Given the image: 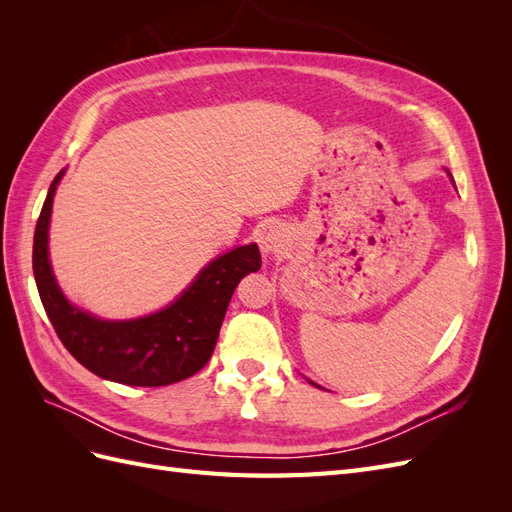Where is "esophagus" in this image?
<instances>
[{
  "mask_svg": "<svg viewBox=\"0 0 512 512\" xmlns=\"http://www.w3.org/2000/svg\"><path fill=\"white\" fill-rule=\"evenodd\" d=\"M256 239H258L262 254H275L286 241V230L280 224L267 222L258 228Z\"/></svg>",
  "mask_w": 512,
  "mask_h": 512,
  "instance_id": "obj_1",
  "label": "esophagus"
}]
</instances>
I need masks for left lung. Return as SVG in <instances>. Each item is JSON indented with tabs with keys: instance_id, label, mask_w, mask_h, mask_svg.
Returning <instances> with one entry per match:
<instances>
[{
	"instance_id": "8db88e82",
	"label": "left lung",
	"mask_w": 512,
	"mask_h": 512,
	"mask_svg": "<svg viewBox=\"0 0 512 512\" xmlns=\"http://www.w3.org/2000/svg\"><path fill=\"white\" fill-rule=\"evenodd\" d=\"M448 175H451V173H448ZM453 183H455V181H453ZM312 384H314V382H312ZM314 386H318V384H314Z\"/></svg>"
}]
</instances>
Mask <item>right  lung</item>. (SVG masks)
Listing matches in <instances>:
<instances>
[{
  "label": "right lung",
  "mask_w": 512,
  "mask_h": 512,
  "mask_svg": "<svg viewBox=\"0 0 512 512\" xmlns=\"http://www.w3.org/2000/svg\"><path fill=\"white\" fill-rule=\"evenodd\" d=\"M53 179L34 232V277L44 312L66 350L91 374L130 386H166L194 376L211 359L232 292L260 269L258 245H241L211 260L181 297L134 320H102L72 305L55 282L49 260Z\"/></svg>",
  "instance_id": "obj_1"
}]
</instances>
